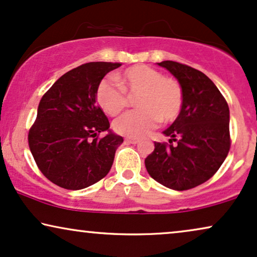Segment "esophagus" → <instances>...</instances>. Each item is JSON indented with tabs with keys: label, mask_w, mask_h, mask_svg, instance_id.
Returning a JSON list of instances; mask_svg holds the SVG:
<instances>
[{
	"label": "esophagus",
	"mask_w": 257,
	"mask_h": 257,
	"mask_svg": "<svg viewBox=\"0 0 257 257\" xmlns=\"http://www.w3.org/2000/svg\"><path fill=\"white\" fill-rule=\"evenodd\" d=\"M139 142L138 139H131V138H126L125 139V144H131V145H136Z\"/></svg>",
	"instance_id": "34e87169"
}]
</instances>
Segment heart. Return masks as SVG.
<instances>
[{"mask_svg": "<svg viewBox=\"0 0 257 257\" xmlns=\"http://www.w3.org/2000/svg\"><path fill=\"white\" fill-rule=\"evenodd\" d=\"M119 86L103 79L96 90V99L103 111L116 116L125 108L126 95H139V110L122 115L113 123L116 133L128 138H141L154 129L159 121L173 122L183 106V89L173 78L147 65L128 67L116 77Z\"/></svg>", "mask_w": 257, "mask_h": 257, "instance_id": "1", "label": "heart"}]
</instances>
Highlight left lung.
Here are the masks:
<instances>
[{
	"instance_id": "obj_1",
	"label": "left lung",
	"mask_w": 257,
	"mask_h": 257,
	"mask_svg": "<svg viewBox=\"0 0 257 257\" xmlns=\"http://www.w3.org/2000/svg\"><path fill=\"white\" fill-rule=\"evenodd\" d=\"M157 64L180 84L183 106L175 121L162 132L170 138V145L155 142L145 165L159 184L171 190H190L209 180L228 155L229 106L212 80L200 71L172 60Z\"/></svg>"
}]
</instances>
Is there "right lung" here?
<instances>
[{"label":"right lung","instance_id":"obj_1","mask_svg":"<svg viewBox=\"0 0 257 257\" xmlns=\"http://www.w3.org/2000/svg\"><path fill=\"white\" fill-rule=\"evenodd\" d=\"M119 63H87L63 74L39 103L28 134L42 174L66 190H82L105 177L123 138L115 134L97 104L96 90ZM105 132L98 139L96 135Z\"/></svg>","mask_w":257,"mask_h":257}]
</instances>
